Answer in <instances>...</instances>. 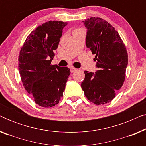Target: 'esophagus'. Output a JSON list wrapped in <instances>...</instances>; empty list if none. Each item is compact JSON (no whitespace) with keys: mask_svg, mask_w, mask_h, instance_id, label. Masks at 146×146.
<instances>
[{"mask_svg":"<svg viewBox=\"0 0 146 146\" xmlns=\"http://www.w3.org/2000/svg\"><path fill=\"white\" fill-rule=\"evenodd\" d=\"M77 70V69L76 68H74V67H71L70 68V72L72 73H74V72H75Z\"/></svg>","mask_w":146,"mask_h":146,"instance_id":"esophagus-1","label":"esophagus"}]
</instances>
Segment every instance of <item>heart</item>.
Segmentation results:
<instances>
[{"label": "heart", "instance_id": "obj_1", "mask_svg": "<svg viewBox=\"0 0 146 146\" xmlns=\"http://www.w3.org/2000/svg\"><path fill=\"white\" fill-rule=\"evenodd\" d=\"M84 31V30L82 29H81V28H78V29H75L74 31V32H77V31Z\"/></svg>", "mask_w": 146, "mask_h": 146}]
</instances>
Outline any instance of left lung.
<instances>
[{"label":"left lung","mask_w":146,"mask_h":146,"mask_svg":"<svg viewBox=\"0 0 146 146\" xmlns=\"http://www.w3.org/2000/svg\"><path fill=\"white\" fill-rule=\"evenodd\" d=\"M87 28L86 44L95 54L98 70L84 71L81 84L87 99L96 105L105 104L115 98L122 86L128 62L126 48L114 27L101 18L83 21Z\"/></svg>","instance_id":"left-lung-1"}]
</instances>
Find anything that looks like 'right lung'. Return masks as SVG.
I'll return each instance as SVG.
<instances>
[{
	"instance_id": "add662e5",
	"label": "right lung",
	"mask_w": 146,
	"mask_h": 146,
	"mask_svg": "<svg viewBox=\"0 0 146 146\" xmlns=\"http://www.w3.org/2000/svg\"><path fill=\"white\" fill-rule=\"evenodd\" d=\"M67 23L48 21L28 36L19 56V70L27 92L42 107L54 106L63 96L70 74L67 67L52 65Z\"/></svg>"
}]
</instances>
